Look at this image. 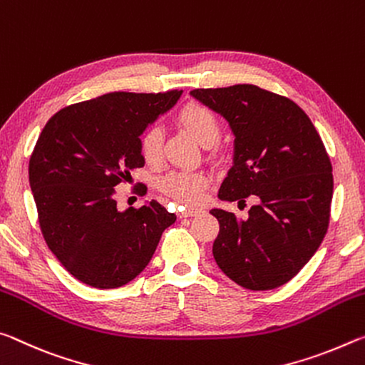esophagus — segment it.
<instances>
[{"label":"esophagus","instance_id":"34e87169","mask_svg":"<svg viewBox=\"0 0 365 365\" xmlns=\"http://www.w3.org/2000/svg\"><path fill=\"white\" fill-rule=\"evenodd\" d=\"M202 210L200 208H194V207H189V208H184V210L179 213V217L181 218H187V217H195V215H199Z\"/></svg>","mask_w":365,"mask_h":365}]
</instances>
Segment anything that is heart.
Here are the masks:
<instances>
[{
	"label": "heart",
	"mask_w": 365,
	"mask_h": 365,
	"mask_svg": "<svg viewBox=\"0 0 365 365\" xmlns=\"http://www.w3.org/2000/svg\"><path fill=\"white\" fill-rule=\"evenodd\" d=\"M176 123L200 143L212 147L222 135V123L217 113L200 103L184 105L176 115ZM139 152L147 165L157 166L163 160V137L158 128H147L139 139ZM210 178L202 171H171L158 181L161 192L173 197L181 204L195 205L204 197Z\"/></svg>",
	"instance_id": "b5f03b06"
}]
</instances>
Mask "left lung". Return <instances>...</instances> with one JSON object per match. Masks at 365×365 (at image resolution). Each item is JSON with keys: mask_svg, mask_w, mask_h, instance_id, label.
<instances>
[{"mask_svg": "<svg viewBox=\"0 0 365 365\" xmlns=\"http://www.w3.org/2000/svg\"><path fill=\"white\" fill-rule=\"evenodd\" d=\"M194 98L222 115L235 134V158L222 200L255 197L249 217L213 208L220 232L213 257L246 289L288 283L324 241L333 175L317 129L294 101L250 83L195 88Z\"/></svg>", "mask_w": 365, "mask_h": 365, "instance_id": "1", "label": "left lung"}]
</instances>
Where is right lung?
I'll use <instances>...</instances> for the list:
<instances>
[{"label":"right lung","instance_id":"obj_1","mask_svg":"<svg viewBox=\"0 0 365 365\" xmlns=\"http://www.w3.org/2000/svg\"><path fill=\"white\" fill-rule=\"evenodd\" d=\"M181 93L111 92L69 105L35 143L29 182L41 235L59 264L92 288L133 282L176 222L157 200L118 212L115 187L145 163L140 134Z\"/></svg>","mask_w":365,"mask_h":365}]
</instances>
